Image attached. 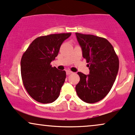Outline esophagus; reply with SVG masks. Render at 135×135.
I'll return each instance as SVG.
<instances>
[{
  "mask_svg": "<svg viewBox=\"0 0 135 135\" xmlns=\"http://www.w3.org/2000/svg\"><path fill=\"white\" fill-rule=\"evenodd\" d=\"M72 73H73L72 71H69V70L66 71V74H67V75H69V74H72Z\"/></svg>",
  "mask_w": 135,
  "mask_h": 135,
  "instance_id": "obj_1",
  "label": "esophagus"
}]
</instances>
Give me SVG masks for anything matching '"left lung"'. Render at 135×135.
Returning a JSON list of instances; mask_svg holds the SVG:
<instances>
[{
  "mask_svg": "<svg viewBox=\"0 0 135 135\" xmlns=\"http://www.w3.org/2000/svg\"><path fill=\"white\" fill-rule=\"evenodd\" d=\"M83 58L88 63L90 74L78 72L76 86L78 96L86 103L99 102L108 94L119 70V59L110 43L104 38L76 33Z\"/></svg>",
  "mask_w": 135,
  "mask_h": 135,
  "instance_id": "obj_1",
  "label": "left lung"
}]
</instances>
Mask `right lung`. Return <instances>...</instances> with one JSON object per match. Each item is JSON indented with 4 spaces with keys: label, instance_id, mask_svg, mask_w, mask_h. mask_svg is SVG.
<instances>
[{
    "label": "right lung",
    "instance_id": "right-lung-1",
    "mask_svg": "<svg viewBox=\"0 0 135 135\" xmlns=\"http://www.w3.org/2000/svg\"><path fill=\"white\" fill-rule=\"evenodd\" d=\"M71 33L52 34L36 38L21 60L22 80L27 92L42 104L52 103L59 97L66 77V71L52 67L63 42Z\"/></svg>",
    "mask_w": 135,
    "mask_h": 135
}]
</instances>
